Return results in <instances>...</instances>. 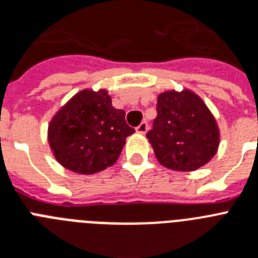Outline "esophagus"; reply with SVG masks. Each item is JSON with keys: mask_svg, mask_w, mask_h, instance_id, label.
I'll list each match as a JSON object with an SVG mask.
<instances>
[{"mask_svg": "<svg viewBox=\"0 0 258 258\" xmlns=\"http://www.w3.org/2000/svg\"><path fill=\"white\" fill-rule=\"evenodd\" d=\"M136 131H137L138 133L145 134V133H146V132L149 131V124H148V122H146V121H142L141 124H140L137 127H136Z\"/></svg>", "mask_w": 258, "mask_h": 258, "instance_id": "obj_1", "label": "esophagus"}]
</instances>
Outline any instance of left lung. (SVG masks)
<instances>
[{
	"label": "left lung",
	"instance_id": "left-lung-1",
	"mask_svg": "<svg viewBox=\"0 0 258 258\" xmlns=\"http://www.w3.org/2000/svg\"><path fill=\"white\" fill-rule=\"evenodd\" d=\"M146 137L161 165L194 171L210 161L219 146V129L206 104L191 91L161 93L157 117Z\"/></svg>",
	"mask_w": 258,
	"mask_h": 258
}]
</instances>
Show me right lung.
I'll use <instances>...</instances> for the list:
<instances>
[{
	"mask_svg": "<svg viewBox=\"0 0 258 258\" xmlns=\"http://www.w3.org/2000/svg\"><path fill=\"white\" fill-rule=\"evenodd\" d=\"M132 133L125 112L112 106L105 89H84L55 114L48 142L61 166L88 175L113 165Z\"/></svg>",
	"mask_w": 258,
	"mask_h": 258,
	"instance_id": "add662e5",
	"label": "right lung"
}]
</instances>
